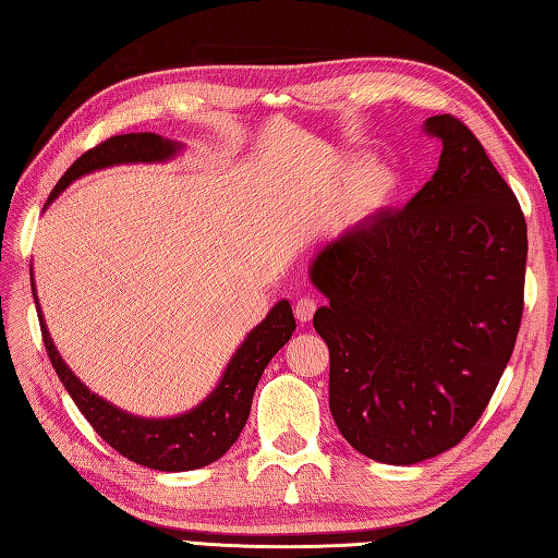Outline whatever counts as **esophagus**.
Segmentation results:
<instances>
[{"label":"esophagus","instance_id":"esophagus-1","mask_svg":"<svg viewBox=\"0 0 558 558\" xmlns=\"http://www.w3.org/2000/svg\"><path fill=\"white\" fill-rule=\"evenodd\" d=\"M315 308H317V301L311 299V295H305V299H299V301H295V308H293L295 320H299V323H311L313 315H315Z\"/></svg>","mask_w":558,"mask_h":558}]
</instances>
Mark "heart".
<instances>
[{
  "label": "heart",
  "mask_w": 558,
  "mask_h": 558,
  "mask_svg": "<svg viewBox=\"0 0 558 558\" xmlns=\"http://www.w3.org/2000/svg\"><path fill=\"white\" fill-rule=\"evenodd\" d=\"M366 163H356V173L359 170H366ZM397 190H400V180L397 175H392L390 170H368L366 178H363L361 183V204L371 211H378L383 207H388V204L397 197Z\"/></svg>",
  "instance_id": "obj_1"
}]
</instances>
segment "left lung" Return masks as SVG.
Returning <instances> with one entry per match:
<instances>
[{
	"instance_id": "1",
	"label": "left lung",
	"mask_w": 558,
	"mask_h": 558,
	"mask_svg": "<svg viewBox=\"0 0 558 558\" xmlns=\"http://www.w3.org/2000/svg\"><path fill=\"white\" fill-rule=\"evenodd\" d=\"M438 170L400 211L317 250L327 295L313 327L329 349V412L351 448L416 464L470 434L513 354L527 226L480 140L452 116L426 120Z\"/></svg>"
}]
</instances>
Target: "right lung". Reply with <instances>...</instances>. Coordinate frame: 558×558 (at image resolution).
Masks as SVG:
<instances>
[{
  "instance_id": "add662e5",
  "label": "right lung",
  "mask_w": 558,
  "mask_h": 558,
  "mask_svg": "<svg viewBox=\"0 0 558 558\" xmlns=\"http://www.w3.org/2000/svg\"><path fill=\"white\" fill-rule=\"evenodd\" d=\"M180 151H183V144L166 140V136L154 132L110 136L108 142L98 144L96 149L86 151L84 156H78L66 168L60 183L50 192L48 204L60 197L62 190L70 187L76 178L94 173V170L122 163H166ZM33 299H36L43 342L45 349H48L52 368L57 378L62 380L64 390L70 392L74 404L78 407V412L86 416V422L96 428V434L110 448H116L128 460L158 472L199 470L226 454V450L238 440L247 422L259 375L265 373L271 356L289 342L295 329L291 303L281 299L267 313L263 323L255 329H250L243 344L231 356L229 366L223 368L221 380L216 383V388L197 407H192L178 416L146 418L110 404L104 397L90 392L76 378L72 368L60 356V351H57L50 329L45 325L36 283H33Z\"/></svg>"
}]
</instances>
